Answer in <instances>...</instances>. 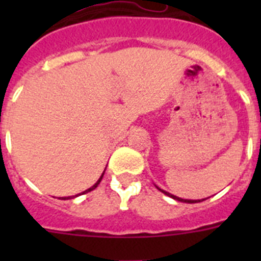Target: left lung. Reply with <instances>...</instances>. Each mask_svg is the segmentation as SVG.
Returning a JSON list of instances; mask_svg holds the SVG:
<instances>
[{"mask_svg": "<svg viewBox=\"0 0 261 261\" xmlns=\"http://www.w3.org/2000/svg\"><path fill=\"white\" fill-rule=\"evenodd\" d=\"M156 188H158V187H156ZM158 190L161 191V192H163V193H165V195H167V196H170V197H172V199L177 200V201H181V202H188V204H195V202H200V200H184V199H180V197H176V196L171 195V193L166 192V191L161 190V188H158ZM204 200H205V199H202V201H204Z\"/></svg>", "mask_w": 261, "mask_h": 261, "instance_id": "obj_1", "label": "left lung"}]
</instances>
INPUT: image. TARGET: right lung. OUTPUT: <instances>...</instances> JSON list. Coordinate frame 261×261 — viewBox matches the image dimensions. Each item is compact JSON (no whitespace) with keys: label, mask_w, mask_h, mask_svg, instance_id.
Listing matches in <instances>:
<instances>
[{"label":"right lung","mask_w":261,"mask_h":261,"mask_svg":"<svg viewBox=\"0 0 261 261\" xmlns=\"http://www.w3.org/2000/svg\"><path fill=\"white\" fill-rule=\"evenodd\" d=\"M103 175H105V172H103V174H102V176L99 177V180H98V181H96V183H95V184H94V186H93V187H90L89 190L84 191V192H82V193H80V195H85V193L90 192V191H93V190H95L96 187H98V184H99V183H100V180H102V177H103ZM80 195H75V196H80ZM71 197H73V196H70V197H64V199H62V200H66V199H71Z\"/></svg>","instance_id":"right-lung-1"}]
</instances>
